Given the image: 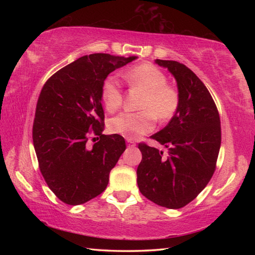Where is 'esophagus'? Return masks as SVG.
Masks as SVG:
<instances>
[{"label":"esophagus","instance_id":"1","mask_svg":"<svg viewBox=\"0 0 255 255\" xmlns=\"http://www.w3.org/2000/svg\"><path fill=\"white\" fill-rule=\"evenodd\" d=\"M126 141L128 142V145H129V147H134V145H136V142H134L132 139H129V138H127V139H126Z\"/></svg>","mask_w":255,"mask_h":255}]
</instances>
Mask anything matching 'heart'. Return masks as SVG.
I'll return each instance as SVG.
<instances>
[{"label":"heart","instance_id":"b5f03b06","mask_svg":"<svg viewBox=\"0 0 255 255\" xmlns=\"http://www.w3.org/2000/svg\"><path fill=\"white\" fill-rule=\"evenodd\" d=\"M128 86L142 93L138 113H121L108 122V130L126 138H137L152 131L155 119L170 122L181 105L180 92L167 83L166 74L151 63H141L123 73ZM101 97L108 112H115L123 103V90L118 81L108 77L101 89Z\"/></svg>","mask_w":255,"mask_h":255}]
</instances>
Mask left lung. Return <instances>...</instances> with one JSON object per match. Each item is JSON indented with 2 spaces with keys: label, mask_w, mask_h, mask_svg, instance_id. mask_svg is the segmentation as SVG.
Wrapping results in <instances>:
<instances>
[{
  "label": "left lung",
  "mask_w": 255,
  "mask_h": 255,
  "mask_svg": "<svg viewBox=\"0 0 255 255\" xmlns=\"http://www.w3.org/2000/svg\"><path fill=\"white\" fill-rule=\"evenodd\" d=\"M155 62L174 75L181 95L176 115L151 136L167 154L140 142L142 160L137 169L139 191L162 207L178 209L191 203L210 181L221 143L218 108L200 79L185 64Z\"/></svg>",
  "instance_id": "1"
}]
</instances>
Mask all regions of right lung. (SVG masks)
<instances>
[{"instance_id":"add662e5","label":"right lung","mask_w":255,"mask_h":255,"mask_svg":"<svg viewBox=\"0 0 255 255\" xmlns=\"http://www.w3.org/2000/svg\"><path fill=\"white\" fill-rule=\"evenodd\" d=\"M134 59L108 53L81 57L42 86L32 142L47 185L64 204H84L104 192L111 170L126 149L121 134H103L101 89L108 74Z\"/></svg>"}]
</instances>
